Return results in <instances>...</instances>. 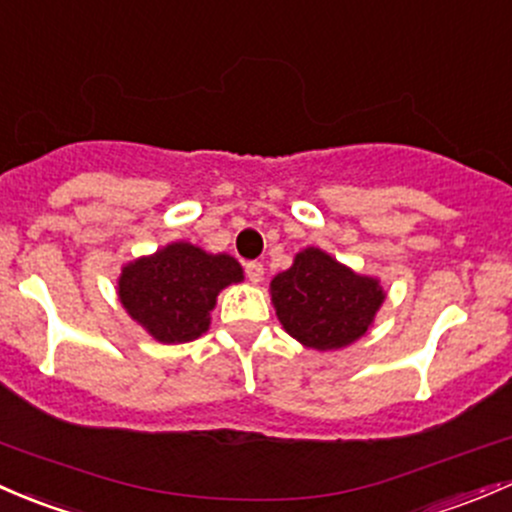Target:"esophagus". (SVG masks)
I'll list each match as a JSON object with an SVG mask.
<instances>
[{"mask_svg":"<svg viewBox=\"0 0 512 512\" xmlns=\"http://www.w3.org/2000/svg\"><path fill=\"white\" fill-rule=\"evenodd\" d=\"M246 276H249L251 283H261L263 276H266V268H263V263L251 261L246 263Z\"/></svg>","mask_w":512,"mask_h":512,"instance_id":"obj_1","label":"esophagus"}]
</instances>
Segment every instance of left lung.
<instances>
[{
	"instance_id": "obj_1",
	"label": "left lung",
	"mask_w": 512,
	"mask_h": 512,
	"mask_svg": "<svg viewBox=\"0 0 512 512\" xmlns=\"http://www.w3.org/2000/svg\"><path fill=\"white\" fill-rule=\"evenodd\" d=\"M387 291L318 246L298 251L293 266L273 276L271 303L283 330L310 350L330 352L370 333Z\"/></svg>"
}]
</instances>
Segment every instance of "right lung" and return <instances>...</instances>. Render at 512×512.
<instances>
[{
  "mask_svg": "<svg viewBox=\"0 0 512 512\" xmlns=\"http://www.w3.org/2000/svg\"><path fill=\"white\" fill-rule=\"evenodd\" d=\"M241 281L244 268L234 256L172 241L155 254L125 263L115 291L125 313L152 340L179 345L207 333L217 295Z\"/></svg>",
  "mask_w": 512,
  "mask_h": 512,
  "instance_id": "right-lung-1",
  "label": "right lung"
}]
</instances>
